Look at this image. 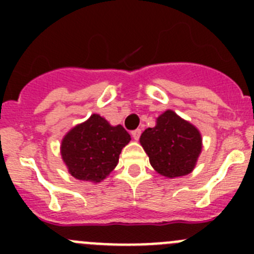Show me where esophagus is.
<instances>
[{"label": "esophagus", "instance_id": "34e87169", "mask_svg": "<svg viewBox=\"0 0 254 254\" xmlns=\"http://www.w3.org/2000/svg\"><path fill=\"white\" fill-rule=\"evenodd\" d=\"M131 134H132V137H133L134 140L137 141L138 138H140V136H141V129H140V128H137V129H133V131L131 132Z\"/></svg>", "mask_w": 254, "mask_h": 254}]
</instances>
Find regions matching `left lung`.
<instances>
[{"mask_svg":"<svg viewBox=\"0 0 254 254\" xmlns=\"http://www.w3.org/2000/svg\"><path fill=\"white\" fill-rule=\"evenodd\" d=\"M140 143L151 167L167 178L190 174L202 150L198 129L173 111L160 114L156 126L142 132Z\"/></svg>","mask_w":254,"mask_h":254,"instance_id":"obj_1","label":"left lung"}]
</instances>
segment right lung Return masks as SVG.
<instances>
[{
  "instance_id": "1",
  "label": "right lung",
  "mask_w": 254,
  "mask_h": 254,
  "mask_svg": "<svg viewBox=\"0 0 254 254\" xmlns=\"http://www.w3.org/2000/svg\"><path fill=\"white\" fill-rule=\"evenodd\" d=\"M131 136L122 126H111L99 114L69 129L62 140L61 155L73 178L98 183L117 167Z\"/></svg>"
}]
</instances>
